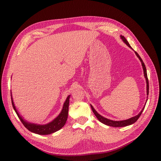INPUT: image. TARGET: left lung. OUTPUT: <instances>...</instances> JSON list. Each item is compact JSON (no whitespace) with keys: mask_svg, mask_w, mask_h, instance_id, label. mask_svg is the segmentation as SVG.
<instances>
[{"mask_svg":"<svg viewBox=\"0 0 161 161\" xmlns=\"http://www.w3.org/2000/svg\"><path fill=\"white\" fill-rule=\"evenodd\" d=\"M120 38L122 40V41L125 42L128 47H130L131 49H132V47H131V46L130 45V44L128 43V42L127 41V40L125 39V37L124 36H122L120 35ZM135 53L136 54V55H137V57L139 58L140 61L141 62V64H142V68H143V71H144V77L146 79V92H147V95H148V93H149V82H148V79H147V72H146V66H145V64L144 63V62L142 61V58H141V57L139 56V55L135 51ZM147 101V98L146 99V101L145 103V104L143 107V108L142 109V110L140 112V113L137 115L136 116H134L130 119H126V120H119V121H115V120H110V119H108L107 118H105L104 117H103L102 115H101L100 114H98L96 110L94 109V108L92 106V105L90 104L91 106V108H92V109L93 111V114H95V115L96 116V117L98 119V120H99L101 122L104 124V125H107V126H112V127H125V126H129V125H132V124L135 123L136 121H137L138 120V119L140 117L141 115L142 114V112H143V110L145 108V106H146V102Z\"/></svg>","mask_w":161,"mask_h":161,"instance_id":"obj_1","label":"left lung"}]
</instances>
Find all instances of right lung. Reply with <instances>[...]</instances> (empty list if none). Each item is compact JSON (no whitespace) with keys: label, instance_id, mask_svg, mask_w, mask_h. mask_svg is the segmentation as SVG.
Masks as SVG:
<instances>
[{"label":"right lung","instance_id":"obj_1","mask_svg":"<svg viewBox=\"0 0 161 161\" xmlns=\"http://www.w3.org/2000/svg\"><path fill=\"white\" fill-rule=\"evenodd\" d=\"M11 97L12 106H13V108L15 110V112H16L18 117L23 124V125L31 132L39 135H49L58 131L65 125L68 116V109L70 95L68 96V97L66 98V99L63 104V109H62V111L59 114V115L52 122L46 124V125H37V124L31 123L28 122L25 119H24V118H22V117L19 114V112L16 109V107L13 101V98H12L11 92Z\"/></svg>","mask_w":161,"mask_h":161}]
</instances>
